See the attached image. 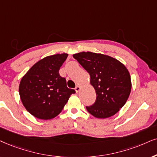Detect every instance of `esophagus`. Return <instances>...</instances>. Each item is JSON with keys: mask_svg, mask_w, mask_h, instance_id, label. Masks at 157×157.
<instances>
[{"mask_svg": "<svg viewBox=\"0 0 157 157\" xmlns=\"http://www.w3.org/2000/svg\"><path fill=\"white\" fill-rule=\"evenodd\" d=\"M80 86H76L75 87V91H76V93H78L79 91H80Z\"/></svg>", "mask_w": 157, "mask_h": 157, "instance_id": "1", "label": "esophagus"}]
</instances>
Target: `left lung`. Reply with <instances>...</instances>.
I'll list each match as a JSON object with an SVG mask.
<instances>
[{
    "label": "left lung",
    "mask_w": 157,
    "mask_h": 157,
    "mask_svg": "<svg viewBox=\"0 0 157 157\" xmlns=\"http://www.w3.org/2000/svg\"><path fill=\"white\" fill-rule=\"evenodd\" d=\"M73 57L90 74V83L97 95L94 104L86 106L88 112L100 119L117 114L131 91V79L126 67L109 56L90 51L75 53Z\"/></svg>",
    "instance_id": "1"
}]
</instances>
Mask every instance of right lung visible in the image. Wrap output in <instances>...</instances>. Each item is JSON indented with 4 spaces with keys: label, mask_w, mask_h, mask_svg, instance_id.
<instances>
[{
    "label": "right lung",
    "mask_w": 157,
    "mask_h": 157,
    "mask_svg": "<svg viewBox=\"0 0 157 157\" xmlns=\"http://www.w3.org/2000/svg\"><path fill=\"white\" fill-rule=\"evenodd\" d=\"M68 54L45 57L33 65L24 75L19 86L21 102L27 112L40 120L56 117L75 90L67 86L66 79L59 69Z\"/></svg>",
    "instance_id": "1"
}]
</instances>
